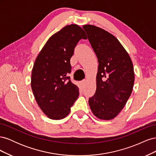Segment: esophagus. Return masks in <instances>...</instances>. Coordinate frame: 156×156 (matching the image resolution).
<instances>
[{"mask_svg":"<svg viewBox=\"0 0 156 156\" xmlns=\"http://www.w3.org/2000/svg\"><path fill=\"white\" fill-rule=\"evenodd\" d=\"M86 82H87V79H84L82 80V81H81V84H82V85L83 86L84 85V84H86Z\"/></svg>","mask_w":156,"mask_h":156,"instance_id":"34e87169","label":"esophagus"}]
</instances>
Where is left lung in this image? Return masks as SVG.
Listing matches in <instances>:
<instances>
[{
	"mask_svg": "<svg viewBox=\"0 0 156 156\" xmlns=\"http://www.w3.org/2000/svg\"><path fill=\"white\" fill-rule=\"evenodd\" d=\"M83 28L99 63L96 90L89 99V105L98 119L110 120L124 107L133 90V62L124 47L111 33L92 25Z\"/></svg>",
	"mask_w": 156,
	"mask_h": 156,
	"instance_id": "obj_1",
	"label": "left lung"
}]
</instances>
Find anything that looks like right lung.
I'll return each mask as SVG.
<instances>
[{
  "label": "right lung",
  "mask_w": 156,
  "mask_h": 156,
  "mask_svg": "<svg viewBox=\"0 0 156 156\" xmlns=\"http://www.w3.org/2000/svg\"><path fill=\"white\" fill-rule=\"evenodd\" d=\"M87 37L75 24L65 26L51 36L37 55L31 75V88L37 105L52 120L67 116L79 96V88L71 82L70 58L75 47Z\"/></svg>",
  "instance_id": "obj_1"
}]
</instances>
